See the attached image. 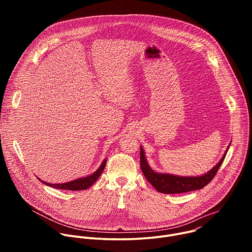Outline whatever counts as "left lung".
Returning <instances> with one entry per match:
<instances>
[{
    "label": "left lung",
    "mask_w": 252,
    "mask_h": 252,
    "mask_svg": "<svg viewBox=\"0 0 252 252\" xmlns=\"http://www.w3.org/2000/svg\"><path fill=\"white\" fill-rule=\"evenodd\" d=\"M224 153L222 158L220 162L215 165L212 169H210L207 173L200 176H176L172 174L166 173H158L154 171L151 166L148 164V161L145 157V152L140 147V167L143 175L146 176L148 182L158 191L161 193L173 194V193H184L196 189H201L206 185H208L219 171L221 163L223 162L226 153Z\"/></svg>",
    "instance_id": "8db88e82"
}]
</instances>
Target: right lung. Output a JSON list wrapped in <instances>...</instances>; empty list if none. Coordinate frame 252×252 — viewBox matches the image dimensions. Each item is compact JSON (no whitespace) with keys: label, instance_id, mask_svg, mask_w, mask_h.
Segmentation results:
<instances>
[{"label":"right lung","instance_id":"1","mask_svg":"<svg viewBox=\"0 0 252 252\" xmlns=\"http://www.w3.org/2000/svg\"><path fill=\"white\" fill-rule=\"evenodd\" d=\"M105 163H106V159H104L101 162V165L98 167V169L94 173H93L89 176L83 177V178L75 179V181H73V182H68V183H64V184H58V185H55V184L53 185V184L46 183V182H42V183L45 184L46 186H49V187H52V188L58 189H65V190H84V189H88L90 187H92L96 182V179L99 177V175L101 174V172L104 169Z\"/></svg>","mask_w":252,"mask_h":252}]
</instances>
